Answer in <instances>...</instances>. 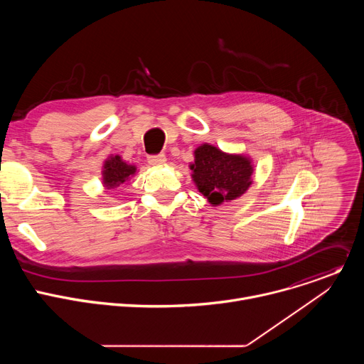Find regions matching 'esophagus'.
Segmentation results:
<instances>
[{"mask_svg": "<svg viewBox=\"0 0 364 364\" xmlns=\"http://www.w3.org/2000/svg\"><path fill=\"white\" fill-rule=\"evenodd\" d=\"M166 161H167V159H166L164 154L149 155V157H148V163H149L151 166H163V164H166Z\"/></svg>", "mask_w": 364, "mask_h": 364, "instance_id": "obj_1", "label": "esophagus"}]
</instances>
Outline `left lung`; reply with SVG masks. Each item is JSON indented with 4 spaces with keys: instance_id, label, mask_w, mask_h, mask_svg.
Returning <instances> with one entry per match:
<instances>
[{
    "instance_id": "left-lung-1",
    "label": "left lung",
    "mask_w": 364,
    "mask_h": 364,
    "mask_svg": "<svg viewBox=\"0 0 364 364\" xmlns=\"http://www.w3.org/2000/svg\"><path fill=\"white\" fill-rule=\"evenodd\" d=\"M190 168L198 191L213 205L240 197L252 184L253 167L249 157L223 152L210 144L194 149Z\"/></svg>"
}]
</instances>
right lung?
<instances>
[{
  "instance_id": "right-lung-1",
  "label": "right lung",
  "mask_w": 364,
  "mask_h": 364,
  "mask_svg": "<svg viewBox=\"0 0 364 364\" xmlns=\"http://www.w3.org/2000/svg\"><path fill=\"white\" fill-rule=\"evenodd\" d=\"M136 173V167L122 161L119 155H111L103 164L102 181L107 188H117Z\"/></svg>"
}]
</instances>
